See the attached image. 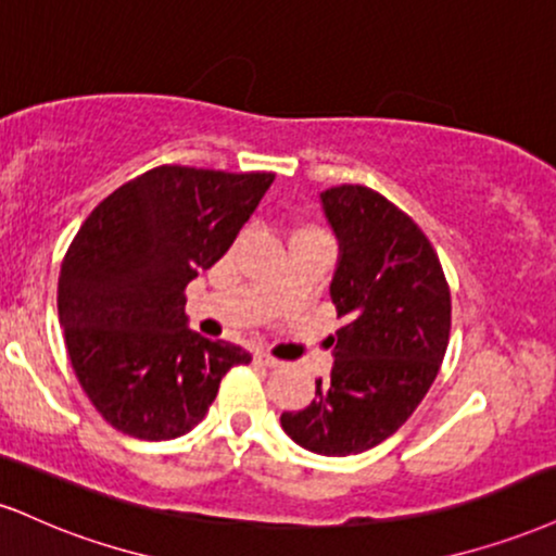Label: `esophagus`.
Masks as SVG:
<instances>
[{
  "label": "esophagus",
  "mask_w": 556,
  "mask_h": 556,
  "mask_svg": "<svg viewBox=\"0 0 556 556\" xmlns=\"http://www.w3.org/2000/svg\"><path fill=\"white\" fill-rule=\"evenodd\" d=\"M253 359H256V363L264 365V367H279V365H282L277 357H271V354H266V352H256V354H253Z\"/></svg>",
  "instance_id": "obj_1"
}]
</instances>
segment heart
<instances>
[{
    "mask_svg": "<svg viewBox=\"0 0 556 556\" xmlns=\"http://www.w3.org/2000/svg\"><path fill=\"white\" fill-rule=\"evenodd\" d=\"M300 236H324V232H318V230H313V227H305V230H300L295 238H300Z\"/></svg>",
    "mask_w": 556,
    "mask_h": 556,
    "instance_id": "heart-1",
    "label": "heart"
}]
</instances>
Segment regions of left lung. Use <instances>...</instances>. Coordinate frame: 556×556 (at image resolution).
Instances as JSON below:
<instances>
[{
    "instance_id": "1",
    "label": "left lung",
    "mask_w": 556,
    "mask_h": 556,
    "mask_svg": "<svg viewBox=\"0 0 556 556\" xmlns=\"http://www.w3.org/2000/svg\"><path fill=\"white\" fill-rule=\"evenodd\" d=\"M339 240L331 303L333 367L316 399L282 414V430L305 451L352 456L391 438L430 391L451 337V290L417 223L367 186L320 193Z\"/></svg>"
}]
</instances>
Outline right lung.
Returning <instances> with one entry per match:
<instances>
[{"label": "right lung", "instance_id": "1", "mask_svg": "<svg viewBox=\"0 0 556 556\" xmlns=\"http://www.w3.org/2000/svg\"><path fill=\"white\" fill-rule=\"evenodd\" d=\"M274 173L160 165L105 197L59 274L75 376L111 427L139 440L193 430L251 354L189 329L186 285L225 256Z\"/></svg>", "mask_w": 556, "mask_h": 556}]
</instances>
